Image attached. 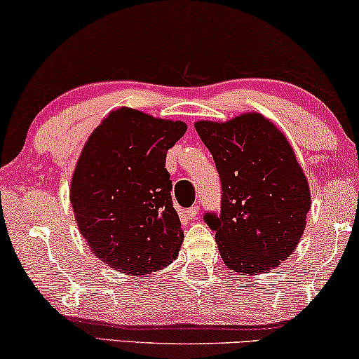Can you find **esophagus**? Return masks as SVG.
<instances>
[{"label":"esophagus","mask_w":359,"mask_h":359,"mask_svg":"<svg viewBox=\"0 0 359 359\" xmlns=\"http://www.w3.org/2000/svg\"><path fill=\"white\" fill-rule=\"evenodd\" d=\"M183 214H184V217H186V219H191V220H193V219H196V215L199 214V208H198V205H193V208L186 209Z\"/></svg>","instance_id":"34e87169"}]
</instances>
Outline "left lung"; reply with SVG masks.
I'll return each mask as SVG.
<instances>
[{"instance_id": "obj_1", "label": "left lung", "mask_w": 359, "mask_h": 359, "mask_svg": "<svg viewBox=\"0 0 359 359\" xmlns=\"http://www.w3.org/2000/svg\"><path fill=\"white\" fill-rule=\"evenodd\" d=\"M194 127L222 181L220 215L204 219L225 266L250 276L268 273L296 250L312 204L291 144L259 112Z\"/></svg>"}]
</instances>
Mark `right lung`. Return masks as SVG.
Returning <instances> with one entry per match:
<instances>
[{"mask_svg": "<svg viewBox=\"0 0 359 359\" xmlns=\"http://www.w3.org/2000/svg\"><path fill=\"white\" fill-rule=\"evenodd\" d=\"M186 129L181 121L119 107L83 147L72 176V208L88 248L116 271L150 274L178 257L184 235L165 161Z\"/></svg>", "mask_w": 359, "mask_h": 359, "instance_id": "1", "label": "right lung"}]
</instances>
